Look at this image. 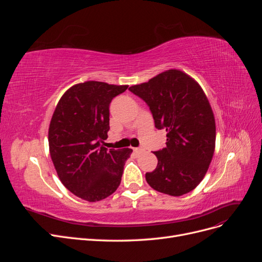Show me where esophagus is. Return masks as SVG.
Segmentation results:
<instances>
[{"label": "esophagus", "mask_w": 262, "mask_h": 262, "mask_svg": "<svg viewBox=\"0 0 262 262\" xmlns=\"http://www.w3.org/2000/svg\"><path fill=\"white\" fill-rule=\"evenodd\" d=\"M133 150H134V153H137V154H139V153H141V152H143V149L140 148V147H134Z\"/></svg>", "instance_id": "esophagus-1"}]
</instances>
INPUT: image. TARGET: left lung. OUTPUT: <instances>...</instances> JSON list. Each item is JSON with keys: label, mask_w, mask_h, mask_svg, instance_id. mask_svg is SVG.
<instances>
[{"label": "left lung", "mask_w": 262, "mask_h": 262, "mask_svg": "<svg viewBox=\"0 0 262 262\" xmlns=\"http://www.w3.org/2000/svg\"><path fill=\"white\" fill-rule=\"evenodd\" d=\"M153 115L155 128L166 129V146L156 150L155 170L145 173L156 191L186 194L200 184L215 148V120L201 86L179 70H168L131 86Z\"/></svg>", "instance_id": "1"}]
</instances>
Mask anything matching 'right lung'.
I'll list each match as a JSON object with an SVG mask.
<instances>
[{"label":"right lung","instance_id":"1","mask_svg":"<svg viewBox=\"0 0 262 262\" xmlns=\"http://www.w3.org/2000/svg\"><path fill=\"white\" fill-rule=\"evenodd\" d=\"M128 85L89 81L68 90L51 118L49 149L64 187L89 202L113 194L121 182L131 148L101 145L109 131V105Z\"/></svg>","mask_w":262,"mask_h":262}]
</instances>
